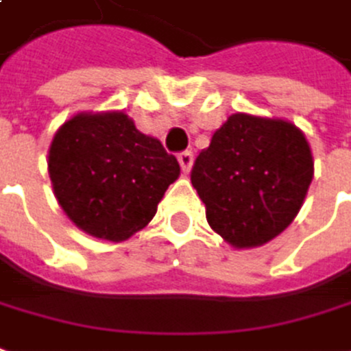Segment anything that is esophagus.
<instances>
[{"label":"esophagus","mask_w":351,"mask_h":351,"mask_svg":"<svg viewBox=\"0 0 351 351\" xmlns=\"http://www.w3.org/2000/svg\"><path fill=\"white\" fill-rule=\"evenodd\" d=\"M178 163H180V167H182V171H184V173H190L192 163H194V156H192V152H182V154L178 156Z\"/></svg>","instance_id":"1"}]
</instances>
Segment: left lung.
<instances>
[{"mask_svg": "<svg viewBox=\"0 0 351 351\" xmlns=\"http://www.w3.org/2000/svg\"><path fill=\"white\" fill-rule=\"evenodd\" d=\"M190 178L217 234L234 247H256L280 234L302 209L313 156L292 123L234 113L195 157Z\"/></svg>", "mask_w": 351, "mask_h": 351, "instance_id": "1", "label": "left lung"}]
</instances>
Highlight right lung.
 <instances>
[{
  "label": "right lung",
  "mask_w": 351,
  "mask_h": 351,
  "mask_svg": "<svg viewBox=\"0 0 351 351\" xmlns=\"http://www.w3.org/2000/svg\"><path fill=\"white\" fill-rule=\"evenodd\" d=\"M47 157L53 194L66 217L86 234L109 242L142 230L180 175L176 157L123 111L69 119Z\"/></svg>",
  "instance_id": "right-lung-1"
}]
</instances>
